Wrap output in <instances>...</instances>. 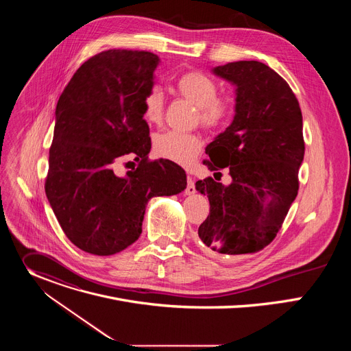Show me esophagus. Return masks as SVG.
<instances>
[{
  "mask_svg": "<svg viewBox=\"0 0 351 351\" xmlns=\"http://www.w3.org/2000/svg\"><path fill=\"white\" fill-rule=\"evenodd\" d=\"M195 193V186H194V179L189 175L187 176V186H186V190H184V194L186 195H191Z\"/></svg>",
  "mask_w": 351,
  "mask_h": 351,
  "instance_id": "1",
  "label": "esophagus"
}]
</instances>
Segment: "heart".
Returning a JSON list of instances; mask_svg holds the SVG:
<instances>
[{"instance_id":"heart-1","label":"heart","mask_w":351,"mask_h":351,"mask_svg":"<svg viewBox=\"0 0 351 351\" xmlns=\"http://www.w3.org/2000/svg\"><path fill=\"white\" fill-rule=\"evenodd\" d=\"M176 93L197 107L195 121L208 130L223 128L234 112V101L228 94H218L217 82L202 71H189L176 80ZM143 115L149 125L162 122L165 112V95L161 87L149 86L143 97ZM203 145V140L194 133L165 132L153 140L154 153L172 162L190 164Z\"/></svg>"}]
</instances>
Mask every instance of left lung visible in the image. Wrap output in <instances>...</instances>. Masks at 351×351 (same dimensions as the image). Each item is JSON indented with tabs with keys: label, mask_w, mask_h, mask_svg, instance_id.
<instances>
[{
	"label": "left lung",
	"mask_w": 351,
	"mask_h": 351,
	"mask_svg": "<svg viewBox=\"0 0 351 351\" xmlns=\"http://www.w3.org/2000/svg\"><path fill=\"white\" fill-rule=\"evenodd\" d=\"M214 72L237 86L236 115L206 149L203 164L215 179L195 183L210 199L198 237L219 254H254L276 237L298 191L302 110L287 82L263 62H229ZM226 166L229 186L216 182Z\"/></svg>",
	"instance_id": "1"
}]
</instances>
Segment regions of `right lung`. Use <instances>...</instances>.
Segmentation results:
<instances>
[{
	"label": "right lung",
	"mask_w": 351,
	"mask_h": 351,
	"mask_svg": "<svg viewBox=\"0 0 351 351\" xmlns=\"http://www.w3.org/2000/svg\"><path fill=\"white\" fill-rule=\"evenodd\" d=\"M158 61L149 51L107 49L76 71L58 99L44 189L64 233L86 253L122 252L138 239L149 198L186 189L179 165L148 158L141 97ZM129 156L136 168L121 177L114 167Z\"/></svg>",
	"instance_id": "1"
}]
</instances>
